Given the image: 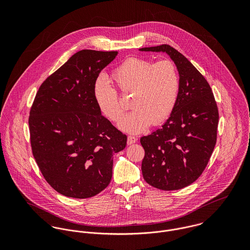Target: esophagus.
Wrapping results in <instances>:
<instances>
[{
    "instance_id": "obj_1",
    "label": "esophagus",
    "mask_w": 250,
    "mask_h": 250,
    "mask_svg": "<svg viewBox=\"0 0 250 250\" xmlns=\"http://www.w3.org/2000/svg\"><path fill=\"white\" fill-rule=\"evenodd\" d=\"M137 138L136 137H133V136H129L128 137V140H127V143L129 144V145H131V144H133V143H137Z\"/></svg>"
}]
</instances>
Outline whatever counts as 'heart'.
Instances as JSON below:
<instances>
[{"mask_svg":"<svg viewBox=\"0 0 250 250\" xmlns=\"http://www.w3.org/2000/svg\"><path fill=\"white\" fill-rule=\"evenodd\" d=\"M111 78L122 92H133L131 107L135 109L118 124L124 132H144L151 123L158 125L166 120L175 107L180 81L177 68L170 61L153 63L142 58H130L113 70ZM92 92L102 114L117 122L123 114L117 91L100 76Z\"/></svg>","mask_w":250,"mask_h":250,"instance_id":"heart-1","label":"heart"}]
</instances>
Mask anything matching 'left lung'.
I'll return each mask as SVG.
<instances>
[{
    "label": "left lung",
    "instance_id": "8db88e82",
    "mask_svg": "<svg viewBox=\"0 0 250 250\" xmlns=\"http://www.w3.org/2000/svg\"><path fill=\"white\" fill-rule=\"evenodd\" d=\"M139 50L167 54L178 70L175 107L166 123L143 137L141 143L144 180L159 189H180L202 174L214 151L218 124L214 94L202 74L173 47L164 44Z\"/></svg>",
    "mask_w": 250,
    "mask_h": 250
}]
</instances>
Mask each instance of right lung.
Returning a JSON list of instances; mask_svg holds the SVG:
<instances>
[{"label":"right lung","instance_id":"right-lung-1","mask_svg":"<svg viewBox=\"0 0 250 250\" xmlns=\"http://www.w3.org/2000/svg\"><path fill=\"white\" fill-rule=\"evenodd\" d=\"M118 52L82 50L40 85L31 107L29 126L36 164L61 194L92 197L109 184L113 155L127 136L102 115L93 83Z\"/></svg>","mask_w":250,"mask_h":250}]
</instances>
